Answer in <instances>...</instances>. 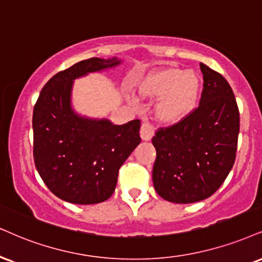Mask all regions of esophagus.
Instances as JSON below:
<instances>
[{"label":"esophagus","instance_id":"34e87169","mask_svg":"<svg viewBox=\"0 0 262 262\" xmlns=\"http://www.w3.org/2000/svg\"><path fill=\"white\" fill-rule=\"evenodd\" d=\"M154 135V126L150 122L144 121L141 126V137L143 141H149Z\"/></svg>","mask_w":262,"mask_h":262}]
</instances>
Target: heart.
Returning a JSON list of instances; mask_svg holds the SVG:
<instances>
[{
    "mask_svg": "<svg viewBox=\"0 0 262 262\" xmlns=\"http://www.w3.org/2000/svg\"><path fill=\"white\" fill-rule=\"evenodd\" d=\"M143 98L160 99L157 116L166 124L182 121L194 112L199 102L200 80L194 72L164 68L153 72L138 85Z\"/></svg>",
    "mask_w": 262,
    "mask_h": 262,
    "instance_id": "b5f03b06",
    "label": "heart"
}]
</instances>
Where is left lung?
<instances>
[{
    "label": "left lung",
    "mask_w": 262,
    "mask_h": 262,
    "mask_svg": "<svg viewBox=\"0 0 262 262\" xmlns=\"http://www.w3.org/2000/svg\"><path fill=\"white\" fill-rule=\"evenodd\" d=\"M199 105L182 121L160 127L151 138L157 150L154 188L177 204L200 202L220 188L233 167L239 135V109L230 83L200 63Z\"/></svg>",
    "instance_id": "obj_1"
}]
</instances>
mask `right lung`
<instances>
[{"label": "right lung", "mask_w": 262, "mask_h": 262, "mask_svg": "<svg viewBox=\"0 0 262 262\" xmlns=\"http://www.w3.org/2000/svg\"><path fill=\"white\" fill-rule=\"evenodd\" d=\"M119 63L116 58H90L74 64L48 80L34 105L35 166L48 189L73 204L111 198L119 169L141 143L138 119L113 125L81 118L70 106L73 80Z\"/></svg>", "instance_id": "obj_1"}]
</instances>
